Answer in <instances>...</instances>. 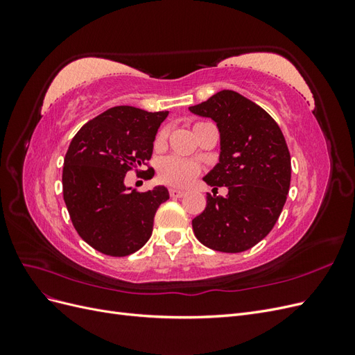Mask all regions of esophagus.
Instances as JSON below:
<instances>
[{
  "label": "esophagus",
  "mask_w": 355,
  "mask_h": 355,
  "mask_svg": "<svg viewBox=\"0 0 355 355\" xmlns=\"http://www.w3.org/2000/svg\"><path fill=\"white\" fill-rule=\"evenodd\" d=\"M187 194V192L184 189H178V188H170V197L173 198H180L184 197Z\"/></svg>",
  "instance_id": "obj_1"
}]
</instances>
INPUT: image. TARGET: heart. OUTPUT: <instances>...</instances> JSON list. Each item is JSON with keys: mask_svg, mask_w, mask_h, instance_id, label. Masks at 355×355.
<instances>
[{"mask_svg": "<svg viewBox=\"0 0 355 355\" xmlns=\"http://www.w3.org/2000/svg\"><path fill=\"white\" fill-rule=\"evenodd\" d=\"M166 141V132L157 136V145H163ZM200 173V166L194 161L179 157H167L161 159L158 166V178L170 187H185Z\"/></svg>", "mask_w": 355, "mask_h": 355, "instance_id": "heart-1", "label": "heart"}]
</instances>
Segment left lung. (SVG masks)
Here are the masks:
<instances>
[{
	"mask_svg": "<svg viewBox=\"0 0 355 355\" xmlns=\"http://www.w3.org/2000/svg\"><path fill=\"white\" fill-rule=\"evenodd\" d=\"M188 110L210 118L219 130V161L202 180L228 188L225 197L207 194L192 230L209 249L249 250L274 228L288 194L292 166L286 139L270 114L237 92L220 90Z\"/></svg>",
	"mask_w": 355,
	"mask_h": 355,
	"instance_id": "8db88e82",
	"label": "left lung"
}]
</instances>
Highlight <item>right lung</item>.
Segmentation results:
<instances>
[{
  "mask_svg": "<svg viewBox=\"0 0 355 355\" xmlns=\"http://www.w3.org/2000/svg\"><path fill=\"white\" fill-rule=\"evenodd\" d=\"M168 111L114 106L84 124L63 159V200L80 237L108 256L137 252L153 234L155 211L168 200L157 185L136 192L124 184L130 168L151 158L158 128Z\"/></svg>",
  "mask_w": 355,
  "mask_h": 355,
  "instance_id": "add662e5",
  "label": "right lung"
}]
</instances>
